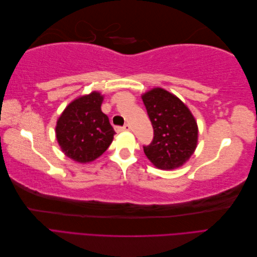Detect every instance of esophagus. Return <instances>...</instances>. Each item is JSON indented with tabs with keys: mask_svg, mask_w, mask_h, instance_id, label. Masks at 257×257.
Masks as SVG:
<instances>
[{
	"mask_svg": "<svg viewBox=\"0 0 257 257\" xmlns=\"http://www.w3.org/2000/svg\"><path fill=\"white\" fill-rule=\"evenodd\" d=\"M115 130L116 131H130L131 126L128 125V124H124L123 126H115Z\"/></svg>",
	"mask_w": 257,
	"mask_h": 257,
	"instance_id": "34e87169",
	"label": "esophagus"
}]
</instances>
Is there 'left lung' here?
I'll list each match as a JSON object with an SVG mask.
<instances>
[{"mask_svg": "<svg viewBox=\"0 0 257 257\" xmlns=\"http://www.w3.org/2000/svg\"><path fill=\"white\" fill-rule=\"evenodd\" d=\"M153 126V141L144 146L152 164L169 170L182 166L197 146L198 127L193 114L176 95L154 88L142 96Z\"/></svg>", "mask_w": 257, "mask_h": 257, "instance_id": "obj_1", "label": "left lung"}]
</instances>
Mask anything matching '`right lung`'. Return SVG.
I'll return each instance as SVG.
<instances>
[{"instance_id":"1","label":"right lung","mask_w":257,"mask_h":257,"mask_svg":"<svg viewBox=\"0 0 257 257\" xmlns=\"http://www.w3.org/2000/svg\"><path fill=\"white\" fill-rule=\"evenodd\" d=\"M103 96L94 91L76 98L58 119L57 141L67 158L89 163L100 157L110 146L115 132L100 105Z\"/></svg>"}]
</instances>
